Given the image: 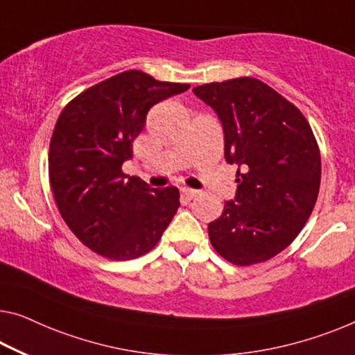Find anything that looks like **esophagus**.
<instances>
[{"label": "esophagus", "instance_id": "obj_1", "mask_svg": "<svg viewBox=\"0 0 355 355\" xmlns=\"http://www.w3.org/2000/svg\"><path fill=\"white\" fill-rule=\"evenodd\" d=\"M198 194H199L198 189H193V188H182V196H183V198H187V199H194Z\"/></svg>", "mask_w": 355, "mask_h": 355}]
</instances>
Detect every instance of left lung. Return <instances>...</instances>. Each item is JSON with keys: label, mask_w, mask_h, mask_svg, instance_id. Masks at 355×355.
I'll use <instances>...</instances> for the list:
<instances>
[{"label": "left lung", "mask_w": 355, "mask_h": 355, "mask_svg": "<svg viewBox=\"0 0 355 355\" xmlns=\"http://www.w3.org/2000/svg\"><path fill=\"white\" fill-rule=\"evenodd\" d=\"M216 111L236 199L209 223L216 253L237 266L271 260L304 228L320 188V151L304 114L260 79L236 78L193 89Z\"/></svg>", "instance_id": "obj_1"}]
</instances>
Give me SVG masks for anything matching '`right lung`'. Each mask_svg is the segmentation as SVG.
Here are the masks:
<instances>
[{
  "mask_svg": "<svg viewBox=\"0 0 355 355\" xmlns=\"http://www.w3.org/2000/svg\"><path fill=\"white\" fill-rule=\"evenodd\" d=\"M188 89L129 70L62 110L49 146L51 189L63 221L92 252L114 261L145 255L177 214L178 188L153 189L121 167L153 105Z\"/></svg>",
  "mask_w": 355,
  "mask_h": 355,
  "instance_id": "obj_1",
  "label": "right lung"
}]
</instances>
